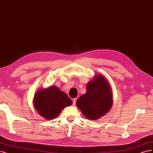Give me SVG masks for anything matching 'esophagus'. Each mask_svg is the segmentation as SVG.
<instances>
[{
	"mask_svg": "<svg viewBox=\"0 0 153 153\" xmlns=\"http://www.w3.org/2000/svg\"><path fill=\"white\" fill-rule=\"evenodd\" d=\"M76 101V98H74V99L73 100V105H75Z\"/></svg>",
	"mask_w": 153,
	"mask_h": 153,
	"instance_id": "esophagus-1",
	"label": "esophagus"
}]
</instances>
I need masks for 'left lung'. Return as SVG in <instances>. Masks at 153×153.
Returning a JSON list of instances; mask_svg holds the SVG:
<instances>
[{
    "mask_svg": "<svg viewBox=\"0 0 153 153\" xmlns=\"http://www.w3.org/2000/svg\"><path fill=\"white\" fill-rule=\"evenodd\" d=\"M86 93L76 104L91 121L98 119L107 113L112 105V93L108 81L102 75H97L87 84Z\"/></svg>",
    "mask_w": 153,
    "mask_h": 153,
    "instance_id": "1",
    "label": "left lung"
}]
</instances>
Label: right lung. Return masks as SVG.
Masks as SVG:
<instances>
[{"label":"right lung","instance_id":"obj_1","mask_svg":"<svg viewBox=\"0 0 153 153\" xmlns=\"http://www.w3.org/2000/svg\"><path fill=\"white\" fill-rule=\"evenodd\" d=\"M34 103L39 115L51 120L56 117L64 107L71 105L72 101L57 87L52 86L37 92Z\"/></svg>","mask_w":153,"mask_h":153}]
</instances>
